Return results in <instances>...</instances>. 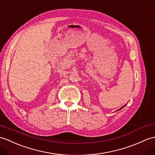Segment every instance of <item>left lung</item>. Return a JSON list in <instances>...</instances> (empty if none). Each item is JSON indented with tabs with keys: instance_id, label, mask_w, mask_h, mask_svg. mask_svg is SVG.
<instances>
[{
	"instance_id": "8db88e82",
	"label": "left lung",
	"mask_w": 155,
	"mask_h": 155,
	"mask_svg": "<svg viewBox=\"0 0 155 155\" xmlns=\"http://www.w3.org/2000/svg\"><path fill=\"white\" fill-rule=\"evenodd\" d=\"M125 105H124V106H122V107H121V108H120V109H119V110H121V109H122V108H123V107H125ZM118 110H117V111H118Z\"/></svg>"
}]
</instances>
